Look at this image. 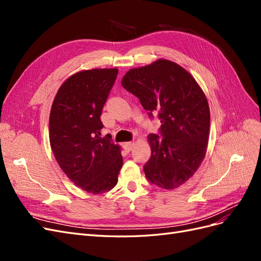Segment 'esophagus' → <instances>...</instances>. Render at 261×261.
Wrapping results in <instances>:
<instances>
[{
	"mask_svg": "<svg viewBox=\"0 0 261 261\" xmlns=\"http://www.w3.org/2000/svg\"><path fill=\"white\" fill-rule=\"evenodd\" d=\"M134 145H135V144L132 143V141H129V143H125V144L123 145V147H124V149L126 150V151L129 152V151H132V150H133Z\"/></svg>",
	"mask_w": 261,
	"mask_h": 261,
	"instance_id": "obj_1",
	"label": "esophagus"
}]
</instances>
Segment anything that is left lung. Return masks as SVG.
I'll list each match as a JSON object with an SVG mask.
<instances>
[{
    "label": "left lung",
    "instance_id": "1",
    "mask_svg": "<svg viewBox=\"0 0 261 261\" xmlns=\"http://www.w3.org/2000/svg\"><path fill=\"white\" fill-rule=\"evenodd\" d=\"M149 117L158 112L160 136L150 134L151 156L145 164L147 179L164 189L183 185L198 170L207 151L210 111L206 96L186 69L160 59L132 68L122 80Z\"/></svg>",
    "mask_w": 261,
    "mask_h": 261
}]
</instances>
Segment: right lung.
Masks as SVG:
<instances>
[{
    "mask_svg": "<svg viewBox=\"0 0 261 261\" xmlns=\"http://www.w3.org/2000/svg\"><path fill=\"white\" fill-rule=\"evenodd\" d=\"M117 68L82 70L63 83L49 120V137L60 168L90 194L111 191L123 165L121 147L110 134L101 137V113Z\"/></svg>",
    "mask_w": 261,
    "mask_h": 261,
    "instance_id": "add662e5",
    "label": "right lung"
}]
</instances>
